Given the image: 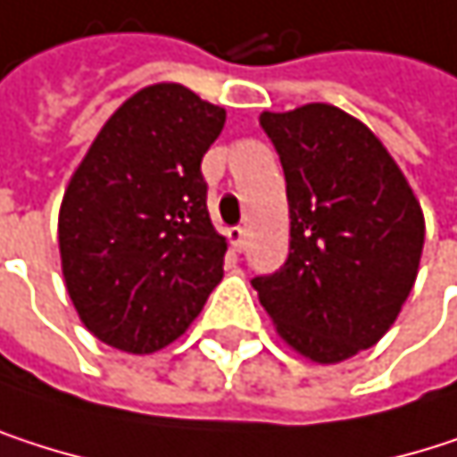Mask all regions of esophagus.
<instances>
[{
    "instance_id": "34e87169",
    "label": "esophagus",
    "mask_w": 457,
    "mask_h": 457,
    "mask_svg": "<svg viewBox=\"0 0 457 457\" xmlns=\"http://www.w3.org/2000/svg\"><path fill=\"white\" fill-rule=\"evenodd\" d=\"M228 245H231V250L234 253H242V247H245V228L242 226H234V228H228Z\"/></svg>"
}]
</instances>
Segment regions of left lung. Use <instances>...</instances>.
Returning <instances> with one entry per match:
<instances>
[{
    "label": "left lung",
    "instance_id": "obj_1",
    "mask_svg": "<svg viewBox=\"0 0 457 457\" xmlns=\"http://www.w3.org/2000/svg\"><path fill=\"white\" fill-rule=\"evenodd\" d=\"M290 204V255L255 277L261 306L298 353L336 364L386 336L423 253V212L367 124L328 104L261 114Z\"/></svg>",
    "mask_w": 457,
    "mask_h": 457
}]
</instances>
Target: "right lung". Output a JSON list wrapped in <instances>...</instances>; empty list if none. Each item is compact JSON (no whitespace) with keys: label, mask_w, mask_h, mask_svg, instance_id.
<instances>
[{"label":"right lung","mask_w":457,"mask_h":457,"mask_svg":"<svg viewBox=\"0 0 457 457\" xmlns=\"http://www.w3.org/2000/svg\"><path fill=\"white\" fill-rule=\"evenodd\" d=\"M226 112L183 85L116 109L71 175L58 218L66 290L85 328L127 353L186 333L223 279L202 156Z\"/></svg>","instance_id":"1"}]
</instances>
